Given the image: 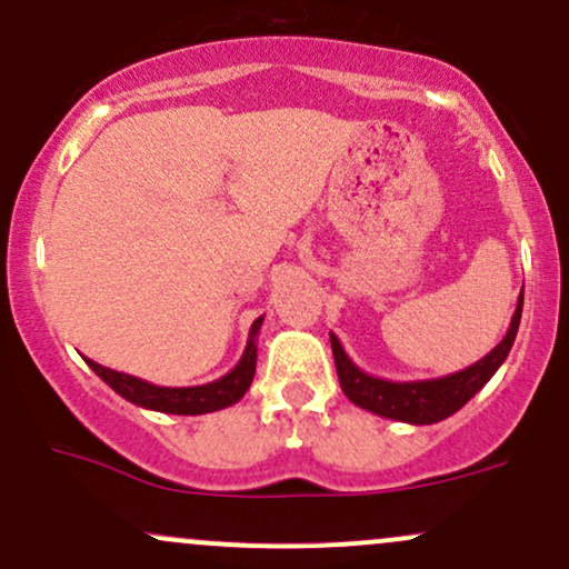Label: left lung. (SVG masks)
<instances>
[{
  "mask_svg": "<svg viewBox=\"0 0 569 569\" xmlns=\"http://www.w3.org/2000/svg\"><path fill=\"white\" fill-rule=\"evenodd\" d=\"M521 308L523 289L521 295H518L516 313L510 318L508 332H505L502 342H499L495 351H489L483 359L465 367V370L427 380H386L370 376V372H365L361 367L353 365V359L346 353V348L340 346L337 335L329 332V337H332L337 378H340L342 391H346V397L351 399L353 405H359V408L370 410V413L376 416L416 423V427L442 421V418L453 416L459 408H465V405L489 383L491 376L502 367V361L508 359L518 332V323H521Z\"/></svg>",
  "mask_w": 569,
  "mask_h": 569,
  "instance_id": "obj_1",
  "label": "left lung"
}]
</instances>
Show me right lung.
Masks as SVG:
<instances>
[{
  "label": "right lung",
  "mask_w": 569,
  "mask_h": 569,
  "mask_svg": "<svg viewBox=\"0 0 569 569\" xmlns=\"http://www.w3.org/2000/svg\"><path fill=\"white\" fill-rule=\"evenodd\" d=\"M261 321L264 318H256L251 335H248V346L242 351L240 361L227 372L223 378L213 380V383L202 386H156L148 380L127 376V372L110 370V367L97 365V361L86 359V365L97 372L104 383L110 386L116 395L129 399L132 405H140L146 410H159V413H172V416H202L213 413V410H223L229 405L240 402L246 397V391L251 389L253 372H256V335H259Z\"/></svg>",
  "instance_id": "obj_1"
}]
</instances>
